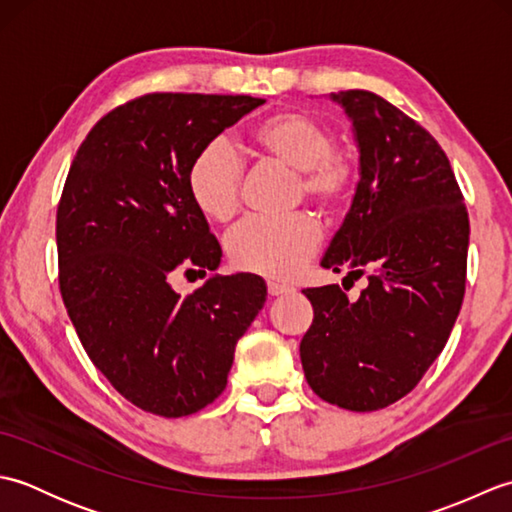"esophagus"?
Listing matches in <instances>:
<instances>
[{"mask_svg": "<svg viewBox=\"0 0 512 512\" xmlns=\"http://www.w3.org/2000/svg\"><path fill=\"white\" fill-rule=\"evenodd\" d=\"M292 288L286 284H279V281H268V295L270 297H279V295H288Z\"/></svg>", "mask_w": 512, "mask_h": 512, "instance_id": "34e87169", "label": "esophagus"}]
</instances>
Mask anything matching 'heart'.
I'll return each mask as SVG.
<instances>
[{"label": "heart", "mask_w": 512, "mask_h": 512, "mask_svg": "<svg viewBox=\"0 0 512 512\" xmlns=\"http://www.w3.org/2000/svg\"><path fill=\"white\" fill-rule=\"evenodd\" d=\"M259 156L299 171V193L334 213L352 200L356 173L350 160L336 151L328 123L308 112L270 114L248 132ZM244 162L231 143L209 140L193 156L187 171L191 202L213 222H228L242 204ZM321 231L310 215L248 217L226 237L231 264L244 273L270 279L295 277L319 246Z\"/></svg>", "instance_id": "obj_1"}]
</instances>
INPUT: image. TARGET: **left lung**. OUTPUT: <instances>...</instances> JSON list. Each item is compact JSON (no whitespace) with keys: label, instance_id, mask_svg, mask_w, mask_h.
Segmentation results:
<instances>
[{"label":"left lung","instance_id":"8db88e82","mask_svg":"<svg viewBox=\"0 0 512 512\" xmlns=\"http://www.w3.org/2000/svg\"><path fill=\"white\" fill-rule=\"evenodd\" d=\"M332 101L354 125L361 180L321 266L369 284L356 301L336 284L303 290L314 319L299 352L319 398L376 411L407 396L449 341L466 288L469 213L447 154L420 123L367 90L332 92Z\"/></svg>","mask_w":512,"mask_h":512}]
</instances>
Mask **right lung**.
Here are the masks:
<instances>
[{
    "label": "right lung",
    "instance_id": "obj_1",
    "mask_svg": "<svg viewBox=\"0 0 512 512\" xmlns=\"http://www.w3.org/2000/svg\"><path fill=\"white\" fill-rule=\"evenodd\" d=\"M264 99L151 92L85 136L57 206L59 290L96 369L138 409L182 418L222 394L235 345L266 301L257 275H215L180 297L171 277L220 266L187 189L193 156Z\"/></svg>",
    "mask_w": 512,
    "mask_h": 512
}]
</instances>
